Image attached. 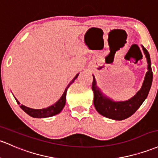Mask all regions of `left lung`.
I'll use <instances>...</instances> for the list:
<instances>
[{"mask_svg":"<svg viewBox=\"0 0 158 158\" xmlns=\"http://www.w3.org/2000/svg\"><path fill=\"white\" fill-rule=\"evenodd\" d=\"M148 63V71L145 73L142 87L134 96L125 101H115L106 96L97 85L96 79L93 75L92 91L94 92V105L98 113L108 118L121 121L131 117L139 108L148 97L153 79L150 55L147 49L142 46Z\"/></svg>","mask_w":158,"mask_h":158,"instance_id":"obj_1","label":"left lung"}]
</instances>
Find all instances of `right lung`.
I'll list each match as a JSON object with an SVG mask.
<instances>
[{
    "label": "right lung",
    "mask_w": 158,
    "mask_h": 158,
    "mask_svg": "<svg viewBox=\"0 0 158 158\" xmlns=\"http://www.w3.org/2000/svg\"><path fill=\"white\" fill-rule=\"evenodd\" d=\"M79 76V73L76 74V76L73 79H72V81L69 83L68 85L67 86V88H65L64 92L63 93L62 96L60 97V98L55 104L50 106L47 107V108H44V109H40V110H36V109H31L29 108V107L25 106L24 105H21L20 107L24 112H25L28 115L31 116L33 118H48V117H52V116H54L57 114L60 113L61 112V110H63L64 107L65 103H66V96H67V91L68 88L70 87V85L72 83H73L74 81L76 78L78 77ZM15 100H16L17 103L18 104H20V103L19 102V100H17L16 98H15Z\"/></svg>",
    "instance_id": "right-lung-1"
}]
</instances>
